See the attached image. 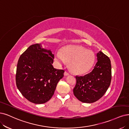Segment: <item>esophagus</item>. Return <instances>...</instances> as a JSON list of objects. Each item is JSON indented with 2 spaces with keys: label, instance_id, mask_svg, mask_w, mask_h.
<instances>
[{
  "label": "esophagus",
  "instance_id": "1",
  "mask_svg": "<svg viewBox=\"0 0 129 129\" xmlns=\"http://www.w3.org/2000/svg\"><path fill=\"white\" fill-rule=\"evenodd\" d=\"M70 75V74H69V73H68V72H64V75H65V76H68V75Z\"/></svg>",
  "mask_w": 129,
  "mask_h": 129
}]
</instances>
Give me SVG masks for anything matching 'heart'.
I'll use <instances>...</instances> for the list:
<instances>
[{"label": "heart", "instance_id": "obj_1", "mask_svg": "<svg viewBox=\"0 0 129 129\" xmlns=\"http://www.w3.org/2000/svg\"><path fill=\"white\" fill-rule=\"evenodd\" d=\"M55 60L60 65L70 63V68L76 74L86 73L92 68L94 63L93 52L80 46H69L61 52L55 54Z\"/></svg>", "mask_w": 129, "mask_h": 129}]
</instances>
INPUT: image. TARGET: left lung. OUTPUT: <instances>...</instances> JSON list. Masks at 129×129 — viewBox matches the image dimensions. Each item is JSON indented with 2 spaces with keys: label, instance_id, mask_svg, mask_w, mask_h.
<instances>
[{
  "label": "left lung",
  "instance_id": "obj_1",
  "mask_svg": "<svg viewBox=\"0 0 129 129\" xmlns=\"http://www.w3.org/2000/svg\"><path fill=\"white\" fill-rule=\"evenodd\" d=\"M97 62L92 72L84 76H76L77 83L73 89L74 96L80 101L92 103L105 93L110 85L112 68L109 57L101 51L97 54Z\"/></svg>",
  "mask_w": 129,
  "mask_h": 129
}]
</instances>
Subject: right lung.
<instances>
[{"instance_id": "right-lung-1", "label": "right lung", "mask_w": 129, "mask_h": 129, "mask_svg": "<svg viewBox=\"0 0 129 129\" xmlns=\"http://www.w3.org/2000/svg\"><path fill=\"white\" fill-rule=\"evenodd\" d=\"M54 55L41 44L30 46L18 60L16 83L28 101L36 104L47 102L53 96L65 71L54 68Z\"/></svg>"}]
</instances>
